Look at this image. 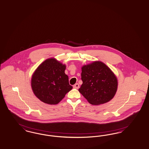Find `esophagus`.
Masks as SVG:
<instances>
[{"mask_svg":"<svg viewBox=\"0 0 149 149\" xmlns=\"http://www.w3.org/2000/svg\"><path fill=\"white\" fill-rule=\"evenodd\" d=\"M79 87H80V86H79V85L77 84H77H75L74 86H73V87L74 88H77V89H78L79 88Z\"/></svg>","mask_w":149,"mask_h":149,"instance_id":"34e87169","label":"esophagus"}]
</instances>
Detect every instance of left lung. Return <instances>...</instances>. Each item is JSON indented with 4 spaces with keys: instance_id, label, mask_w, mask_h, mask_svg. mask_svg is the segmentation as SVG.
I'll return each instance as SVG.
<instances>
[{
    "instance_id": "left-lung-1",
    "label": "left lung",
    "mask_w": 149,
    "mask_h": 149,
    "mask_svg": "<svg viewBox=\"0 0 149 149\" xmlns=\"http://www.w3.org/2000/svg\"><path fill=\"white\" fill-rule=\"evenodd\" d=\"M82 84L79 91L93 105L103 104L114 96L118 86L113 72L101 62L82 67Z\"/></svg>"
}]
</instances>
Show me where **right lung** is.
<instances>
[{
    "label": "right lung",
    "mask_w": 149,
    "mask_h": 149,
    "mask_svg": "<svg viewBox=\"0 0 149 149\" xmlns=\"http://www.w3.org/2000/svg\"><path fill=\"white\" fill-rule=\"evenodd\" d=\"M65 70V65L55 59L43 62L32 77L31 86L36 97L49 104L59 102L72 88Z\"/></svg>",
    "instance_id": "right-lung-1"
}]
</instances>
